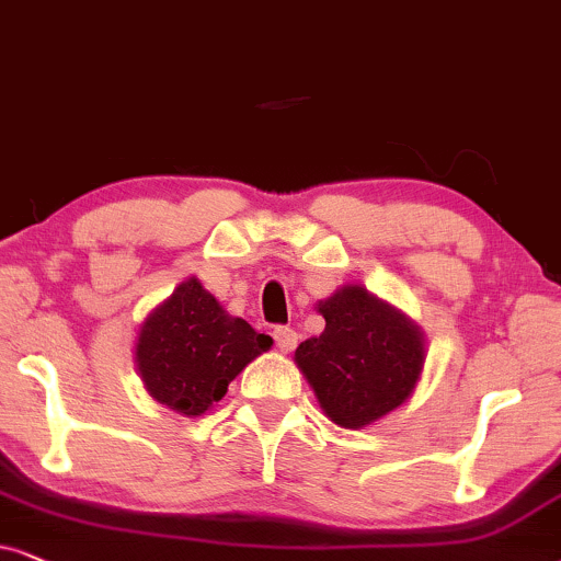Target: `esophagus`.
<instances>
[{"mask_svg":"<svg viewBox=\"0 0 561 561\" xmlns=\"http://www.w3.org/2000/svg\"><path fill=\"white\" fill-rule=\"evenodd\" d=\"M274 343H276V348L282 351V354H289V351L297 346V333L289 325L274 328Z\"/></svg>","mask_w":561,"mask_h":561,"instance_id":"1","label":"esophagus"}]
</instances>
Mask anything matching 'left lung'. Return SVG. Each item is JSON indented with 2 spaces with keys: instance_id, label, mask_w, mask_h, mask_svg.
Listing matches in <instances>:
<instances>
[{
  "instance_id": "left-lung-1",
  "label": "left lung",
  "mask_w": 561,
  "mask_h": 561,
  "mask_svg": "<svg viewBox=\"0 0 561 561\" xmlns=\"http://www.w3.org/2000/svg\"><path fill=\"white\" fill-rule=\"evenodd\" d=\"M325 331L302 341L295 362L325 415L364 428L413 394L425 362L421 328L358 285L318 302Z\"/></svg>"
}]
</instances>
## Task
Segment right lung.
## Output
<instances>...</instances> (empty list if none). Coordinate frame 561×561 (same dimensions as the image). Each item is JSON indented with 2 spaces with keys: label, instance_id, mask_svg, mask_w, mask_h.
Here are the masks:
<instances>
[{
  "label": "right lung",
  "instance_id": "add662e5",
  "mask_svg": "<svg viewBox=\"0 0 561 561\" xmlns=\"http://www.w3.org/2000/svg\"><path fill=\"white\" fill-rule=\"evenodd\" d=\"M272 343V335L228 316L192 276L144 320L136 367L153 400L192 417L226 398L228 385Z\"/></svg>",
  "mask_w": 561,
  "mask_h": 561
}]
</instances>
